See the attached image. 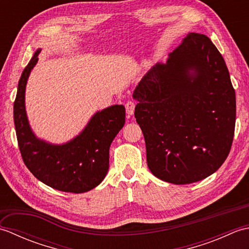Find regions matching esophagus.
<instances>
[{"mask_svg":"<svg viewBox=\"0 0 249 249\" xmlns=\"http://www.w3.org/2000/svg\"><path fill=\"white\" fill-rule=\"evenodd\" d=\"M135 107H136V103H135V102H133V100H128V102L125 104L126 112H127L129 115H131V114L134 113Z\"/></svg>","mask_w":249,"mask_h":249,"instance_id":"34e87169","label":"esophagus"}]
</instances>
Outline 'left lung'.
<instances>
[{"instance_id": "8db88e82", "label": "left lung", "mask_w": 249, "mask_h": 249, "mask_svg": "<svg viewBox=\"0 0 249 249\" xmlns=\"http://www.w3.org/2000/svg\"><path fill=\"white\" fill-rule=\"evenodd\" d=\"M134 98L147 166L158 178L178 185L198 182L228 157L235 91L224 57L208 36L190 33L166 64L158 63L142 78Z\"/></svg>"}]
</instances>
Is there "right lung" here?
<instances>
[{"mask_svg":"<svg viewBox=\"0 0 249 249\" xmlns=\"http://www.w3.org/2000/svg\"><path fill=\"white\" fill-rule=\"evenodd\" d=\"M35 52L18 83L14 103V122L18 146L24 165L48 186L66 193L81 194L96 187L109 169V147L123 128L125 108L115 105L95 114L75 139L63 145H52L37 139L26 119L25 84L32 68L38 61Z\"/></svg>","mask_w":249,"mask_h":249,"instance_id":"obj_1","label":"right lung"}]
</instances>
